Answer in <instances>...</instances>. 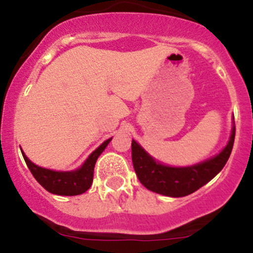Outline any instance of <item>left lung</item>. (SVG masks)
<instances>
[{
  "instance_id": "8db88e82",
  "label": "left lung",
  "mask_w": 253,
  "mask_h": 253,
  "mask_svg": "<svg viewBox=\"0 0 253 253\" xmlns=\"http://www.w3.org/2000/svg\"><path fill=\"white\" fill-rule=\"evenodd\" d=\"M234 118L229 139L218 154L191 166H169L153 158L137 140H131V160L140 184L153 193L182 198L195 193L225 166L234 143Z\"/></svg>"
}]
</instances>
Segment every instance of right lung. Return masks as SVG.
I'll use <instances>...</instances> for the list:
<instances>
[{
	"mask_svg": "<svg viewBox=\"0 0 253 253\" xmlns=\"http://www.w3.org/2000/svg\"><path fill=\"white\" fill-rule=\"evenodd\" d=\"M113 138H109L105 140L102 144H100L92 153L87 157L81 165V167L72 169V171H55V169H49L40 167L31 162L24 151H21L22 157L25 160L29 169L35 177V180L39 182L46 191L55 195L62 196H75L80 194L86 193L87 190L90 189L92 185L93 180V169H95V163L100 154L104 152L107 144L111 142ZM21 149V148H20Z\"/></svg>",
	"mask_w": 253,
	"mask_h": 253,
	"instance_id": "add662e5",
	"label": "right lung"
}]
</instances>
